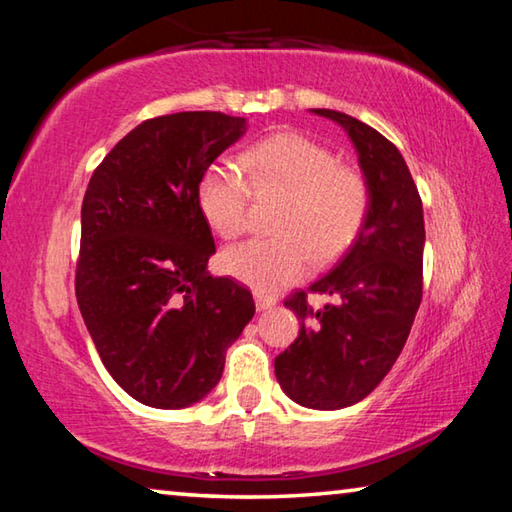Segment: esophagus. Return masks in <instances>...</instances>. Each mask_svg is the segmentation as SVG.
<instances>
[{
  "mask_svg": "<svg viewBox=\"0 0 512 512\" xmlns=\"http://www.w3.org/2000/svg\"><path fill=\"white\" fill-rule=\"evenodd\" d=\"M275 296H271V293H264V291H255V305H257V311H266L271 309L275 305Z\"/></svg>",
  "mask_w": 512,
  "mask_h": 512,
  "instance_id": "obj_1",
  "label": "esophagus"
}]
</instances>
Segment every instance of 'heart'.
Returning <instances> with one entry per match:
<instances>
[{
	"label": "heart",
	"mask_w": 512,
	"mask_h": 512,
	"mask_svg": "<svg viewBox=\"0 0 512 512\" xmlns=\"http://www.w3.org/2000/svg\"><path fill=\"white\" fill-rule=\"evenodd\" d=\"M248 178L235 162L216 160L198 183V207L223 239L248 225L250 196H282L275 239H253L225 248V275L255 291H277L298 282L314 264H327L357 239L370 207L363 171L341 164L325 144L300 133H277L244 153Z\"/></svg>",
	"instance_id": "b5f03b06"
}]
</instances>
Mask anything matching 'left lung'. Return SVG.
I'll return each mask as SVG.
<instances>
[{"label": "left lung", "mask_w": 512, "mask_h": 512, "mask_svg": "<svg viewBox=\"0 0 512 512\" xmlns=\"http://www.w3.org/2000/svg\"><path fill=\"white\" fill-rule=\"evenodd\" d=\"M314 112L348 131L368 178L370 207L332 271L284 300L300 332L275 357V377L293 402L334 411L375 391L409 339L422 300L424 219L418 187L393 142L345 112ZM307 292L335 302L314 310Z\"/></svg>", "instance_id": "left-lung-1"}]
</instances>
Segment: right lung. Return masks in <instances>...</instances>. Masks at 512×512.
Wrapping results in <instances>:
<instances>
[{
	"label": "right lung",
	"instance_id": "right-lung-1",
	"mask_svg": "<svg viewBox=\"0 0 512 512\" xmlns=\"http://www.w3.org/2000/svg\"><path fill=\"white\" fill-rule=\"evenodd\" d=\"M244 131L210 110L146 119L83 196L76 300L112 379L153 409L203 400L255 316L253 293L207 271L216 246L198 207L203 173Z\"/></svg>",
	"mask_w": 512,
	"mask_h": 512
}]
</instances>
